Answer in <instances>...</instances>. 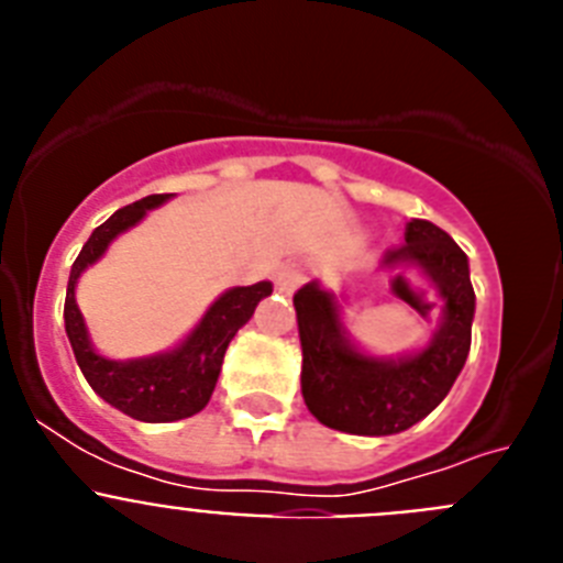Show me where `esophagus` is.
Returning a JSON list of instances; mask_svg holds the SVG:
<instances>
[{"mask_svg": "<svg viewBox=\"0 0 563 563\" xmlns=\"http://www.w3.org/2000/svg\"><path fill=\"white\" fill-rule=\"evenodd\" d=\"M305 278H307V265H301V262H292V265H285L282 271L276 273V287L290 296V292L296 290L301 282H305Z\"/></svg>", "mask_w": 563, "mask_h": 563, "instance_id": "34e87169", "label": "esophagus"}]
</instances>
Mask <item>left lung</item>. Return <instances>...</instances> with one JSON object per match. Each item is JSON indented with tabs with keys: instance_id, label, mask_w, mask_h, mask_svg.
Returning <instances> with one entry per match:
<instances>
[{
	"instance_id": "8db88e82",
	"label": "left lung",
	"mask_w": 563,
	"mask_h": 563,
	"mask_svg": "<svg viewBox=\"0 0 563 563\" xmlns=\"http://www.w3.org/2000/svg\"><path fill=\"white\" fill-rule=\"evenodd\" d=\"M383 273L402 285L406 273L440 296V321L422 346L400 355H372L350 335L343 296L307 282L292 296L301 338V395L327 429L389 437L411 429L445 400L471 352L476 296L462 247L434 222L415 220L406 245L383 256Z\"/></svg>"
}]
</instances>
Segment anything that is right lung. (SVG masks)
<instances>
[{
    "label": "right lung",
    "mask_w": 563,
    "mask_h": 563,
    "mask_svg": "<svg viewBox=\"0 0 563 563\" xmlns=\"http://www.w3.org/2000/svg\"><path fill=\"white\" fill-rule=\"evenodd\" d=\"M174 194H152L132 206L114 211L103 225L92 231L87 245L73 262L64 298V330L69 346L81 366L84 377L101 400L141 422L186 420L208 406L222 369L228 343L251 321L262 298L273 292L271 282H256L251 287H228L211 301L202 318L191 327L180 343L143 357H107L96 350L89 338L87 321L76 305L78 278L109 251L114 239L146 220V213L172 200Z\"/></svg>",
    "instance_id": "add662e5"
}]
</instances>
